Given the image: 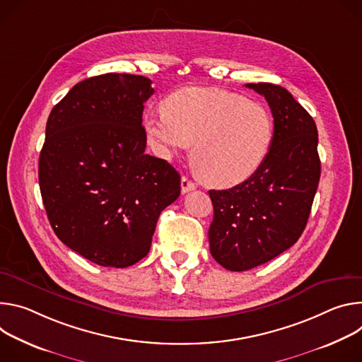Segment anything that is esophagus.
I'll return each mask as SVG.
<instances>
[{
    "mask_svg": "<svg viewBox=\"0 0 362 362\" xmlns=\"http://www.w3.org/2000/svg\"><path fill=\"white\" fill-rule=\"evenodd\" d=\"M192 189H195V184L192 181H189L187 177H182L181 178V191H182V194H187Z\"/></svg>",
    "mask_w": 362,
    "mask_h": 362,
    "instance_id": "obj_1",
    "label": "esophagus"
}]
</instances>
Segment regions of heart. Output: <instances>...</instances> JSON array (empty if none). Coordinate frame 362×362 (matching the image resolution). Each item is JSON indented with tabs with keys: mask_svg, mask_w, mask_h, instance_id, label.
<instances>
[{
	"mask_svg": "<svg viewBox=\"0 0 362 362\" xmlns=\"http://www.w3.org/2000/svg\"><path fill=\"white\" fill-rule=\"evenodd\" d=\"M146 134L164 158L185 152L199 175L214 187L249 180L264 163L273 142V119L259 102L216 88H185L167 100V110H149Z\"/></svg>",
	"mask_w": 362,
	"mask_h": 362,
	"instance_id": "heart-1",
	"label": "heart"
}]
</instances>
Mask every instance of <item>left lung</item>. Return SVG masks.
Wrapping results in <instances>:
<instances>
[{
  "label": "left lung",
  "mask_w": 362,
  "mask_h": 362,
  "mask_svg": "<svg viewBox=\"0 0 362 362\" xmlns=\"http://www.w3.org/2000/svg\"><path fill=\"white\" fill-rule=\"evenodd\" d=\"M273 115V142L262 167L228 189H210L214 217L210 252L231 272L260 266L292 247L303 233L320 177L312 116L282 86L249 83Z\"/></svg>",
  "instance_id": "1"
}]
</instances>
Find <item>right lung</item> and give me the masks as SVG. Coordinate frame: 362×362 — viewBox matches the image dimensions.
<instances>
[{
	"label": "right lung",
	"instance_id": "obj_1",
	"mask_svg": "<svg viewBox=\"0 0 362 362\" xmlns=\"http://www.w3.org/2000/svg\"><path fill=\"white\" fill-rule=\"evenodd\" d=\"M151 83L136 74L89 77L47 119L38 182L49 221L67 247L103 267L144 259L160 211L181 192L180 174L145 153Z\"/></svg>",
	"mask_w": 362,
	"mask_h": 362
}]
</instances>
